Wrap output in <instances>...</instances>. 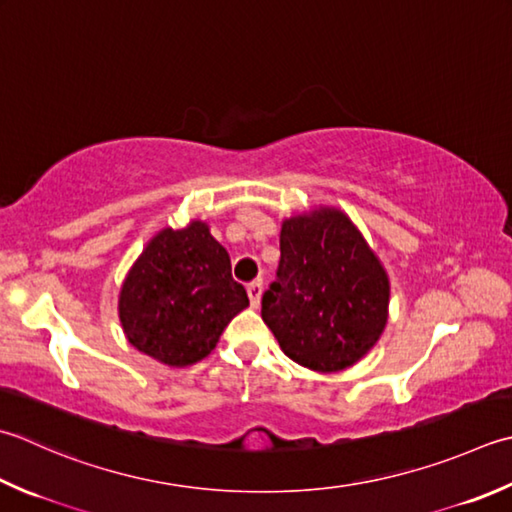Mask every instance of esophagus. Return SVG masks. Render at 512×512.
Here are the masks:
<instances>
[{"instance_id":"obj_1","label":"esophagus","mask_w":512,"mask_h":512,"mask_svg":"<svg viewBox=\"0 0 512 512\" xmlns=\"http://www.w3.org/2000/svg\"><path fill=\"white\" fill-rule=\"evenodd\" d=\"M246 293H248V297H250V306H253V308H259V304H262V282H253V284H248Z\"/></svg>"}]
</instances>
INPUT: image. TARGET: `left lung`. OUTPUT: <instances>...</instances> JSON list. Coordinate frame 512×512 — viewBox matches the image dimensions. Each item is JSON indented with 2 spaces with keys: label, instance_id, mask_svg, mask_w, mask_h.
I'll use <instances>...</instances> for the list:
<instances>
[{
  "label": "left lung",
  "instance_id": "8db88e82",
  "mask_svg": "<svg viewBox=\"0 0 512 512\" xmlns=\"http://www.w3.org/2000/svg\"><path fill=\"white\" fill-rule=\"evenodd\" d=\"M277 282L262 319L279 348L315 373H339L370 353L388 322L384 264L353 219L335 206L286 217Z\"/></svg>",
  "mask_w": 512,
  "mask_h": 512
}]
</instances>
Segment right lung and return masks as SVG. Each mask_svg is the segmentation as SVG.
I'll return each instance as SVG.
<instances>
[{"label":"right lung","mask_w":512,"mask_h":512,"mask_svg":"<svg viewBox=\"0 0 512 512\" xmlns=\"http://www.w3.org/2000/svg\"><path fill=\"white\" fill-rule=\"evenodd\" d=\"M246 306L228 250L206 222L190 219L148 239L119 288L117 313L130 346L164 366L186 368L210 355Z\"/></svg>","instance_id":"add662e5"}]
</instances>
